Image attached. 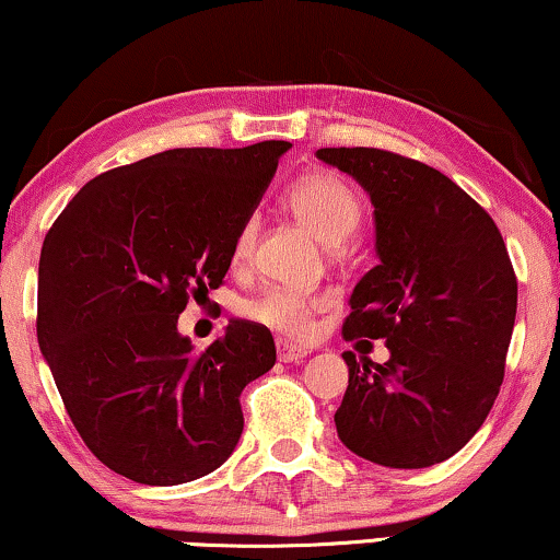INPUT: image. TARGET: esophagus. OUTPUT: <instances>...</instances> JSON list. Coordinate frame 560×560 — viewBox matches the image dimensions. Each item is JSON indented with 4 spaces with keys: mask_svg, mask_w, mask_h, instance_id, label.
<instances>
[{
    "mask_svg": "<svg viewBox=\"0 0 560 560\" xmlns=\"http://www.w3.org/2000/svg\"><path fill=\"white\" fill-rule=\"evenodd\" d=\"M305 355H307V351H303V348L288 346V343H282V340H278V359L282 363H298V361H303Z\"/></svg>",
    "mask_w": 560,
    "mask_h": 560,
    "instance_id": "34e87169",
    "label": "esophagus"
}]
</instances>
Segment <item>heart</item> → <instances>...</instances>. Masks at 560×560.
I'll use <instances>...</instances> for the list:
<instances>
[{"mask_svg": "<svg viewBox=\"0 0 560 560\" xmlns=\"http://www.w3.org/2000/svg\"><path fill=\"white\" fill-rule=\"evenodd\" d=\"M285 205L295 220L303 222L330 253L340 255L346 249V240L361 224L363 205L361 197L338 174L315 168L290 184L285 191ZM257 220L247 217L240 224L232 240V262L245 265L255 249ZM328 305V295L311 293L295 288H270L260 298L247 303L245 313L255 323L278 330L288 338H307L313 334L315 313Z\"/></svg>", "mask_w": 560, "mask_h": 560, "instance_id": "b5f03b06", "label": "heart"}]
</instances>
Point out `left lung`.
Segmentation results:
<instances>
[{
    "mask_svg": "<svg viewBox=\"0 0 560 560\" xmlns=\"http://www.w3.org/2000/svg\"><path fill=\"white\" fill-rule=\"evenodd\" d=\"M369 191L378 265L353 288L343 338H384L388 361L346 351L340 442L419 469L472 440L505 376L517 280L492 217L436 168L384 149H318Z\"/></svg>",
    "mask_w": 560,
    "mask_h": 560,
    "instance_id": "obj_1",
    "label": "left lung"
}]
</instances>
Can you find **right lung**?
Instances as JSON below:
<instances>
[{
  "label": "right lung",
  "mask_w": 560,
  "mask_h": 560,
  "mask_svg": "<svg viewBox=\"0 0 560 560\" xmlns=\"http://www.w3.org/2000/svg\"><path fill=\"white\" fill-rule=\"evenodd\" d=\"M288 141L172 149L80 189L39 255L37 340L88 450L141 485L214 472L237 447L240 394L275 366L260 323L230 320L205 351L176 330L222 285Z\"/></svg>",
  "instance_id": "1"
}]
</instances>
